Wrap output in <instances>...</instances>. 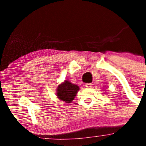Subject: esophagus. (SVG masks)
I'll return each instance as SVG.
<instances>
[{
    "mask_svg": "<svg viewBox=\"0 0 146 146\" xmlns=\"http://www.w3.org/2000/svg\"><path fill=\"white\" fill-rule=\"evenodd\" d=\"M85 86H86V87L87 88H92L93 84L92 83H87V84H86Z\"/></svg>",
    "mask_w": 146,
    "mask_h": 146,
    "instance_id": "1",
    "label": "esophagus"
}]
</instances>
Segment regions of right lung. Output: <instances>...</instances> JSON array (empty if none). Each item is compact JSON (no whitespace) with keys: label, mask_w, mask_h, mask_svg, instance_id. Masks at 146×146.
<instances>
[{"label":"right lung","mask_w":146,"mask_h":146,"mask_svg":"<svg viewBox=\"0 0 146 146\" xmlns=\"http://www.w3.org/2000/svg\"><path fill=\"white\" fill-rule=\"evenodd\" d=\"M80 90L79 86L72 84L68 80H65L59 85L56 90V94L58 99L66 103H71L74 100L76 94Z\"/></svg>","instance_id":"1"}]
</instances>
